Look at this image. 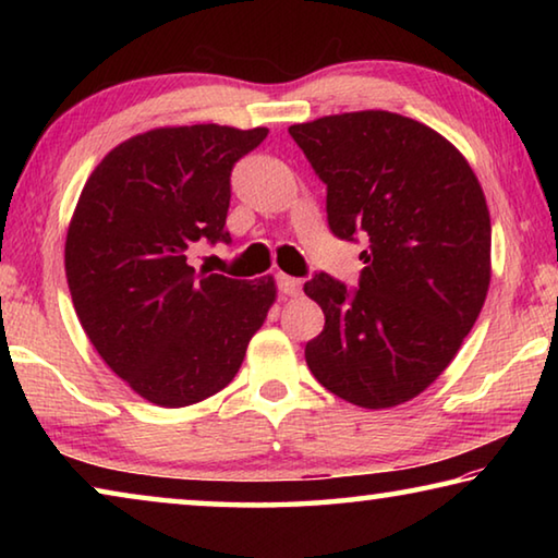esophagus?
I'll return each instance as SVG.
<instances>
[{
	"mask_svg": "<svg viewBox=\"0 0 558 558\" xmlns=\"http://www.w3.org/2000/svg\"><path fill=\"white\" fill-rule=\"evenodd\" d=\"M278 288H280L282 295H288V298H298V295H300V290H302V282H300L298 278H290V276H286V272H280V276H278Z\"/></svg>",
	"mask_w": 558,
	"mask_h": 558,
	"instance_id": "obj_1",
	"label": "esophagus"
}]
</instances>
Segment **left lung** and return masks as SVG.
Returning <instances> with one entry per match:
<instances>
[{"label":"left lung","instance_id":"8db88e82","mask_svg":"<svg viewBox=\"0 0 558 558\" xmlns=\"http://www.w3.org/2000/svg\"><path fill=\"white\" fill-rule=\"evenodd\" d=\"M327 184L335 235L369 241L356 290L317 272L305 295L325 329L305 347L315 379L362 409L426 391L485 305L493 226L460 149L418 120L359 110L290 125Z\"/></svg>","mask_w":558,"mask_h":558}]
</instances>
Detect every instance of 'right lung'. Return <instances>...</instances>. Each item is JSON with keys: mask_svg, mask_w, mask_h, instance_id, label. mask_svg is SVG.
I'll return each mask as SVG.
<instances>
[{"mask_svg": "<svg viewBox=\"0 0 558 558\" xmlns=\"http://www.w3.org/2000/svg\"><path fill=\"white\" fill-rule=\"evenodd\" d=\"M266 128H155L112 147L93 169L65 233L75 315L112 372L145 401L182 409L239 374L266 323L272 276L196 272V241H231V169Z\"/></svg>", "mask_w": 558, "mask_h": 558, "instance_id": "add662e5", "label": "right lung"}]
</instances>
